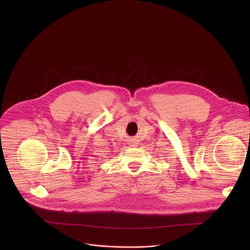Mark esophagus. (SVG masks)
I'll list each match as a JSON object with an SVG mask.
<instances>
[{
  "label": "esophagus",
  "instance_id": "obj_1",
  "mask_svg": "<svg viewBox=\"0 0 250 250\" xmlns=\"http://www.w3.org/2000/svg\"><path fill=\"white\" fill-rule=\"evenodd\" d=\"M132 146H135V145H132Z\"/></svg>",
  "mask_w": 250,
  "mask_h": 250
}]
</instances>
